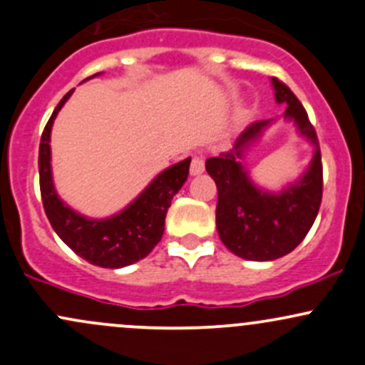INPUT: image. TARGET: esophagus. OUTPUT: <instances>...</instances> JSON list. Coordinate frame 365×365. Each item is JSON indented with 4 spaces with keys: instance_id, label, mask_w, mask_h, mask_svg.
I'll list each match as a JSON object with an SVG mask.
<instances>
[{
    "instance_id": "esophagus-1",
    "label": "esophagus",
    "mask_w": 365,
    "mask_h": 365,
    "mask_svg": "<svg viewBox=\"0 0 365 365\" xmlns=\"http://www.w3.org/2000/svg\"><path fill=\"white\" fill-rule=\"evenodd\" d=\"M205 171V157L202 155H194L190 160V175H201Z\"/></svg>"
}]
</instances>
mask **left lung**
<instances>
[{"label": "left lung", "instance_id": "1", "mask_svg": "<svg viewBox=\"0 0 365 365\" xmlns=\"http://www.w3.org/2000/svg\"><path fill=\"white\" fill-rule=\"evenodd\" d=\"M278 105H287V120H294L301 136L314 147L309 168L282 192H267L252 182L245 168V152L273 122L248 125L229 152L206 160V171L217 183V231L234 255L247 260H274L287 255L312 229L322 202V155L317 133L304 106L278 78L271 80Z\"/></svg>", "mask_w": 365, "mask_h": 365}]
</instances>
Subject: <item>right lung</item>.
<instances>
[{
	"label": "right lung",
	"instance_id": "obj_1",
	"mask_svg": "<svg viewBox=\"0 0 365 365\" xmlns=\"http://www.w3.org/2000/svg\"><path fill=\"white\" fill-rule=\"evenodd\" d=\"M71 94L73 91L61 99L41 134L38 153L41 201L53 231L76 255L94 266L118 269L145 259L160 241L168 208L171 206L173 195L182 189L189 176L190 159L173 164L168 170L159 173L150 185L117 215L98 220L76 213L64 205L56 192L48 145L53 120Z\"/></svg>",
	"mask_w": 365,
	"mask_h": 365
}]
</instances>
